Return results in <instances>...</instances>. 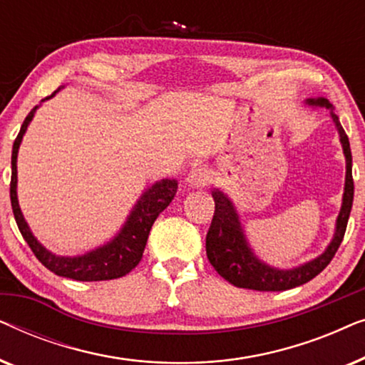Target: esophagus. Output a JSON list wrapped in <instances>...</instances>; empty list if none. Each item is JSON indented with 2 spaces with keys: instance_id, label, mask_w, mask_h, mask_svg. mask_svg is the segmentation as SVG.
<instances>
[{
  "instance_id": "esophagus-1",
  "label": "esophagus",
  "mask_w": 365,
  "mask_h": 365,
  "mask_svg": "<svg viewBox=\"0 0 365 365\" xmlns=\"http://www.w3.org/2000/svg\"><path fill=\"white\" fill-rule=\"evenodd\" d=\"M187 181L194 187H204V186H207L209 181H211V173H209L207 168L197 166V168H194L191 173H189Z\"/></svg>"
}]
</instances>
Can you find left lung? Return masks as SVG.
Wrapping results in <instances>:
<instances>
[{"mask_svg": "<svg viewBox=\"0 0 365 365\" xmlns=\"http://www.w3.org/2000/svg\"><path fill=\"white\" fill-rule=\"evenodd\" d=\"M309 106L327 108L331 111V118L336 124L339 138L346 156V187H344L342 206L336 221V232L331 244L321 256L312 259L302 266L294 269H277L267 266L261 259L254 256L252 249L244 236V229L239 221L237 211L231 199L219 189H214L212 197L216 204L211 227L206 236V254L209 262L216 269L221 277L236 287L252 289V291H287V289L302 286L322 272L327 264L336 256L339 246H341L344 234H346L347 221L351 216L352 201H354V179H352V154L351 144L344 128L339 123L337 114L334 113L332 104L324 98L307 99Z\"/></svg>", "mask_w": 365, "mask_h": 365, "instance_id": "1", "label": "left lung"}]
</instances>
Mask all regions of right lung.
I'll return each instance as SVG.
<instances>
[{
	"label": "right lung",
	"instance_id": "1",
	"mask_svg": "<svg viewBox=\"0 0 365 365\" xmlns=\"http://www.w3.org/2000/svg\"><path fill=\"white\" fill-rule=\"evenodd\" d=\"M59 91V89H58ZM56 91L51 96L53 98ZM43 99V101H44ZM39 106H34L21 124L16 139L13 144L11 154V184H9V197H11V207L14 219H16L18 229L31 247V251L39 262L49 271L61 277H69L74 281H109V279H118L126 276L131 272L134 267L141 261L144 247H146L149 231H151L154 221L161 214L164 209L169 206L178 191L176 179H161V181L154 182L151 187H148L139 197V201L134 204L131 214L128 216V221L124 222L121 231L114 236L111 241L104 244L101 247L93 249L83 256L64 257L56 256V254L49 252L38 239L33 236L31 229L24 221L21 209H19L18 194H16V182H18V171H16V159L18 149L21 144V139L26 133L28 124L36 113Z\"/></svg>",
	"mask_w": 365,
	"mask_h": 365
}]
</instances>
